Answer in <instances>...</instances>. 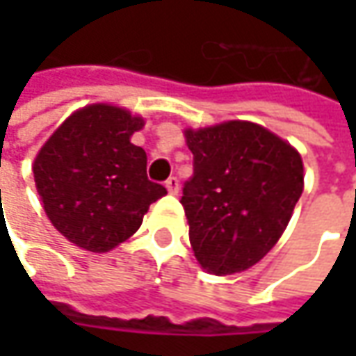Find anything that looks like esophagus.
<instances>
[{"instance_id":"obj_1","label":"esophagus","mask_w":356,"mask_h":356,"mask_svg":"<svg viewBox=\"0 0 356 356\" xmlns=\"http://www.w3.org/2000/svg\"><path fill=\"white\" fill-rule=\"evenodd\" d=\"M164 186L168 188V192H170V194H178V190H180V182H178V178H176V176H170V178L164 182Z\"/></svg>"}]
</instances>
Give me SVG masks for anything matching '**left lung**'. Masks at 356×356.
<instances>
[{
	"instance_id": "obj_1",
	"label": "left lung",
	"mask_w": 356,
	"mask_h": 356,
	"mask_svg": "<svg viewBox=\"0 0 356 356\" xmlns=\"http://www.w3.org/2000/svg\"><path fill=\"white\" fill-rule=\"evenodd\" d=\"M194 174L182 188L194 255L208 273L255 266L281 238L303 192V162L259 124L186 130Z\"/></svg>"
}]
</instances>
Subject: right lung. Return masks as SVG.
<instances>
[{
    "label": "right lung",
    "instance_id": "add662e5",
    "mask_svg": "<svg viewBox=\"0 0 356 356\" xmlns=\"http://www.w3.org/2000/svg\"><path fill=\"white\" fill-rule=\"evenodd\" d=\"M143 124L124 108L90 104L67 118L35 158L45 213L83 250L108 252L122 243L166 194L146 176V152L130 143Z\"/></svg>",
    "mask_w": 356,
    "mask_h": 356
}]
</instances>
